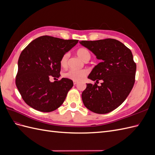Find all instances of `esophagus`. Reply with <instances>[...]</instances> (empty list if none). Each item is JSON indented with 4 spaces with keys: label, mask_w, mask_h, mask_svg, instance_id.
<instances>
[{
    "label": "esophagus",
    "mask_w": 155,
    "mask_h": 155,
    "mask_svg": "<svg viewBox=\"0 0 155 155\" xmlns=\"http://www.w3.org/2000/svg\"><path fill=\"white\" fill-rule=\"evenodd\" d=\"M76 84H78V82H77V81H74V85H76Z\"/></svg>",
    "instance_id": "obj_1"
}]
</instances>
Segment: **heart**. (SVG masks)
<instances>
[{"label":"heart","instance_id":"1","mask_svg":"<svg viewBox=\"0 0 155 155\" xmlns=\"http://www.w3.org/2000/svg\"><path fill=\"white\" fill-rule=\"evenodd\" d=\"M77 54L84 61H88L91 58V54L87 48H81L78 50ZM69 54L68 53L64 54L61 59V65L63 67H65L67 64ZM88 74V70L85 69L83 70H74V69H70L63 74V76L65 78L71 79L74 81H81L85 78Z\"/></svg>","mask_w":155,"mask_h":155}]
</instances>
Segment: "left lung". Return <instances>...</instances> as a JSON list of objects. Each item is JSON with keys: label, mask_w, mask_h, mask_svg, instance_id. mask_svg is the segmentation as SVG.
<instances>
[{"label": "left lung", "mask_w": 155, "mask_h": 155, "mask_svg": "<svg viewBox=\"0 0 155 155\" xmlns=\"http://www.w3.org/2000/svg\"><path fill=\"white\" fill-rule=\"evenodd\" d=\"M79 43L100 60L88 78L97 83L102 81L100 86L96 83L87 84L81 94L83 104L95 113H109L122 104L134 86L137 64L132 52L122 43L114 39Z\"/></svg>", "instance_id": "left-lung-1"}]
</instances>
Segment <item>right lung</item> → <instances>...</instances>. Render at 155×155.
Listing matches in <instances>:
<instances>
[{
	"label": "right lung",
	"mask_w": 155,
	"mask_h": 155,
	"mask_svg": "<svg viewBox=\"0 0 155 155\" xmlns=\"http://www.w3.org/2000/svg\"><path fill=\"white\" fill-rule=\"evenodd\" d=\"M78 43L76 39L45 35L32 41L22 50L18 61L15 84L27 105L49 112L63 104L73 81L62 78L50 82V78L60 76L61 59Z\"/></svg>",
	"instance_id": "obj_1"
}]
</instances>
